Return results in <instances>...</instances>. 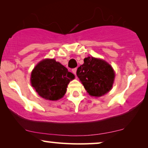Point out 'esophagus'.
Instances as JSON below:
<instances>
[{
  "label": "esophagus",
  "instance_id": "obj_1",
  "mask_svg": "<svg viewBox=\"0 0 148 148\" xmlns=\"http://www.w3.org/2000/svg\"><path fill=\"white\" fill-rule=\"evenodd\" d=\"M72 71H73V73L75 75H76V71H77V68H74V69H72Z\"/></svg>",
  "mask_w": 148,
  "mask_h": 148
}]
</instances>
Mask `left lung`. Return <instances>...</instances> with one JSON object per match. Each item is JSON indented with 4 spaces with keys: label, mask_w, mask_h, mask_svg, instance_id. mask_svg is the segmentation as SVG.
<instances>
[{
    "label": "left lung",
    "mask_w": 148,
    "mask_h": 148,
    "mask_svg": "<svg viewBox=\"0 0 148 148\" xmlns=\"http://www.w3.org/2000/svg\"><path fill=\"white\" fill-rule=\"evenodd\" d=\"M84 63L78 67L77 75L92 96H102L112 88L114 72L104 60L94 57L85 58Z\"/></svg>",
    "instance_id": "8db88e82"
}]
</instances>
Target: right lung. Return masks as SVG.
<instances>
[{
    "label": "right lung",
    "instance_id": "obj_1",
    "mask_svg": "<svg viewBox=\"0 0 148 148\" xmlns=\"http://www.w3.org/2000/svg\"><path fill=\"white\" fill-rule=\"evenodd\" d=\"M74 78V75L60 62L54 59H45L32 71L31 83L42 98L57 100L64 96L69 83Z\"/></svg>",
    "mask_w": 148,
    "mask_h": 148
}]
</instances>
